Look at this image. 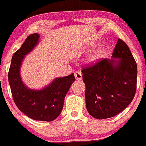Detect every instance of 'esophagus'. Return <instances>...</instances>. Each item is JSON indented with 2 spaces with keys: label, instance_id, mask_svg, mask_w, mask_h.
Returning <instances> with one entry per match:
<instances>
[{
  "label": "esophagus",
  "instance_id": "obj_1",
  "mask_svg": "<svg viewBox=\"0 0 146 146\" xmlns=\"http://www.w3.org/2000/svg\"><path fill=\"white\" fill-rule=\"evenodd\" d=\"M74 76H75L76 80H82V74L78 72H76L74 73Z\"/></svg>",
  "mask_w": 146,
  "mask_h": 146
}]
</instances>
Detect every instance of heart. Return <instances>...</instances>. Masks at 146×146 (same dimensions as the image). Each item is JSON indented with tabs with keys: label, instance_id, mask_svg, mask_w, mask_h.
<instances>
[{
	"label": "heart",
	"instance_id": "b5f03b06",
	"mask_svg": "<svg viewBox=\"0 0 146 146\" xmlns=\"http://www.w3.org/2000/svg\"><path fill=\"white\" fill-rule=\"evenodd\" d=\"M109 50H110L109 47L105 46L92 51L85 58V63L88 66H93L97 64L107 56Z\"/></svg>",
	"mask_w": 146,
	"mask_h": 146
}]
</instances>
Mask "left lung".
I'll return each mask as SVG.
<instances>
[{"instance_id":"obj_1","label":"left lung","mask_w":146,"mask_h":146,"mask_svg":"<svg viewBox=\"0 0 146 146\" xmlns=\"http://www.w3.org/2000/svg\"><path fill=\"white\" fill-rule=\"evenodd\" d=\"M86 85V107L94 118L119 114L131 103L135 94L137 68L127 45L119 39L111 59H103L82 70Z\"/></svg>"}]
</instances>
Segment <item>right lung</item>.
I'll use <instances>...</instances> for the list:
<instances>
[{
  "label": "right lung",
  "instance_id": "obj_1",
  "mask_svg": "<svg viewBox=\"0 0 146 146\" xmlns=\"http://www.w3.org/2000/svg\"><path fill=\"white\" fill-rule=\"evenodd\" d=\"M39 34L29 35L20 49L13 54L8 74L9 82L15 103L29 118L36 121H52L61 113L64 98L75 81L74 74L55 78L40 89L30 88L23 81L21 68L26 55L38 45Z\"/></svg>",
  "mask_w": 146,
  "mask_h": 146
}]
</instances>
